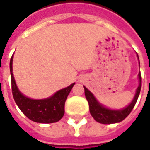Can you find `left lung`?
Segmentation results:
<instances>
[{
    "label": "left lung",
    "instance_id": "obj_1",
    "mask_svg": "<svg viewBox=\"0 0 150 150\" xmlns=\"http://www.w3.org/2000/svg\"><path fill=\"white\" fill-rule=\"evenodd\" d=\"M138 56V55H137ZM139 81H140V84L136 89V94H135V97L132 101V103L129 105L127 108L122 109V110H111L108 108H106L100 104L96 99L95 98V96H93V94L84 87V92H85V96L87 101L88 102L89 105V111L91 115L93 116V118L103 124H111V123H116V122H120L122 120H124L132 111L133 108L135 107L136 101L138 99V96L140 95V91H141V83H142V77H141V73H139Z\"/></svg>",
    "mask_w": 150,
    "mask_h": 150
}]
</instances>
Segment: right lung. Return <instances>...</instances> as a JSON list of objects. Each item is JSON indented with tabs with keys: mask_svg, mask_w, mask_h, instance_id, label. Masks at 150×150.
Segmentation results:
<instances>
[{
	"mask_svg": "<svg viewBox=\"0 0 150 150\" xmlns=\"http://www.w3.org/2000/svg\"><path fill=\"white\" fill-rule=\"evenodd\" d=\"M13 56L10 60V74L12 94L19 108L31 121L40 123H53L61 120L64 115V106L66 99L70 93L75 83L57 91L53 96L43 100H33L23 96L15 84L13 69Z\"/></svg>",
	"mask_w": 150,
	"mask_h": 150,
	"instance_id": "obj_1",
	"label": "right lung"
}]
</instances>
